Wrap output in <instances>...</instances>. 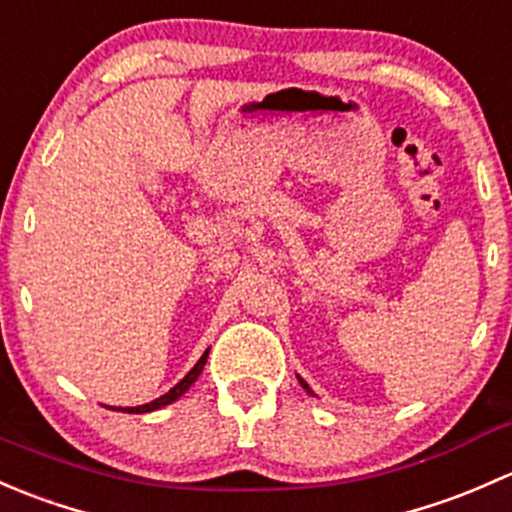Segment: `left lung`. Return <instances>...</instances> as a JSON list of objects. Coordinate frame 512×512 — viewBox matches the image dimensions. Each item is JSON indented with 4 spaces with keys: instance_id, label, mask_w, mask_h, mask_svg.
<instances>
[{
    "instance_id": "obj_1",
    "label": "left lung",
    "mask_w": 512,
    "mask_h": 512,
    "mask_svg": "<svg viewBox=\"0 0 512 512\" xmlns=\"http://www.w3.org/2000/svg\"><path fill=\"white\" fill-rule=\"evenodd\" d=\"M298 379H300V377H298ZM300 384H303V389H308V394H313V392H310V387H308V384L303 382V379H300Z\"/></svg>"
}]
</instances>
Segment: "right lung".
Masks as SVG:
<instances>
[{
	"instance_id": "obj_1",
	"label": "right lung",
	"mask_w": 512,
	"mask_h": 512,
	"mask_svg": "<svg viewBox=\"0 0 512 512\" xmlns=\"http://www.w3.org/2000/svg\"><path fill=\"white\" fill-rule=\"evenodd\" d=\"M207 357H209V350L204 352L202 357H199L197 365H194L192 370H189L187 374H184V379H179V382H177L175 387H172L170 392H167V394H162V397L152 399L150 404H142V407H125V409H120V412H128V414H145V412H155V409H162V407H167V404L177 402V399L182 397V394L187 392V389L192 387L194 382H197V377H199V374H202L204 365H207Z\"/></svg>"
}]
</instances>
